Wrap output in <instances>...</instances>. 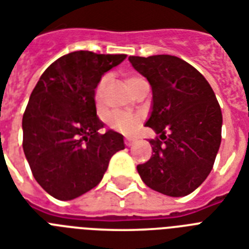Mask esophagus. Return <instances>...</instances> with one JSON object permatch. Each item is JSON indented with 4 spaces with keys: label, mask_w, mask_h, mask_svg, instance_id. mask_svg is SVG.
Listing matches in <instances>:
<instances>
[{
    "label": "esophagus",
    "mask_w": 249,
    "mask_h": 249,
    "mask_svg": "<svg viewBox=\"0 0 249 249\" xmlns=\"http://www.w3.org/2000/svg\"><path fill=\"white\" fill-rule=\"evenodd\" d=\"M125 144L128 145V147H130V145H133V143H134V139L133 138H125Z\"/></svg>",
    "instance_id": "esophagus-1"
}]
</instances>
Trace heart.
Returning <instances> with one entry per match:
<instances>
[{"label": "heart", "instance_id": "1", "mask_svg": "<svg viewBox=\"0 0 249 249\" xmlns=\"http://www.w3.org/2000/svg\"><path fill=\"white\" fill-rule=\"evenodd\" d=\"M143 79L139 78L137 75H129L125 79L126 86L130 88V90L134 89V87L138 84L139 82H142ZM105 84H106V78L101 79V82L97 84L96 92H94V101H96L97 107H101L104 104V89ZM108 125L114 130L123 133V134H131L137 130L139 125V118L137 115L128 114V112H114L110 116L108 120Z\"/></svg>", "mask_w": 249, "mask_h": 249}]
</instances>
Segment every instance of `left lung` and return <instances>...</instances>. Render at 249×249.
Returning a JSON list of instances; mask_svg holds the SVG:
<instances>
[{
	"instance_id": "8db88e82",
	"label": "left lung",
	"mask_w": 249,
	"mask_h": 249,
	"mask_svg": "<svg viewBox=\"0 0 249 249\" xmlns=\"http://www.w3.org/2000/svg\"><path fill=\"white\" fill-rule=\"evenodd\" d=\"M133 68L152 87V111L145 126L152 156L137 166L143 183L170 197L196 191L211 173L221 143L223 115L205 76L170 54L130 56Z\"/></svg>"
}]
</instances>
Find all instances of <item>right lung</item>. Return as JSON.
I'll use <instances>...</instances> for the list:
<instances>
[{
    "instance_id": "add662e5",
    "label": "right lung",
    "mask_w": 249,
    "mask_h": 249,
    "mask_svg": "<svg viewBox=\"0 0 249 249\" xmlns=\"http://www.w3.org/2000/svg\"><path fill=\"white\" fill-rule=\"evenodd\" d=\"M126 54L75 51L40 75L23 116V149L34 179L60 201L100 184L111 157L125 148L123 135L100 134L94 92L105 72Z\"/></svg>"
}]
</instances>
